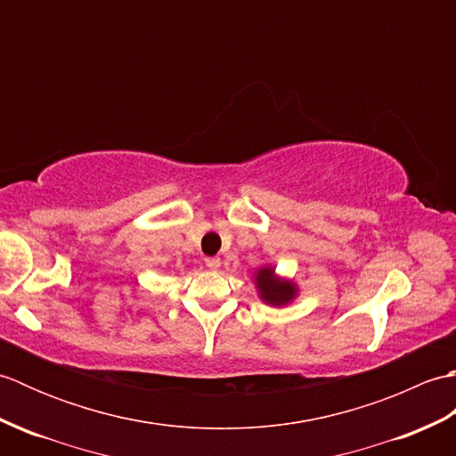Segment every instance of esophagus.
<instances>
[{"label": "esophagus", "mask_w": 456, "mask_h": 456, "mask_svg": "<svg viewBox=\"0 0 456 456\" xmlns=\"http://www.w3.org/2000/svg\"><path fill=\"white\" fill-rule=\"evenodd\" d=\"M206 265H208V268H209V270H219V266H221V258H217V256H209V258H206Z\"/></svg>", "instance_id": "obj_1"}]
</instances>
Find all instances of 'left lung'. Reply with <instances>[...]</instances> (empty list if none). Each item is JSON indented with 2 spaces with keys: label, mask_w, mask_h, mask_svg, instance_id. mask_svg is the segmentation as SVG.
<instances>
[{
  "label": "left lung",
  "mask_w": 456,
  "mask_h": 456,
  "mask_svg": "<svg viewBox=\"0 0 456 456\" xmlns=\"http://www.w3.org/2000/svg\"><path fill=\"white\" fill-rule=\"evenodd\" d=\"M255 284L258 296L268 305H288L297 296V288L292 280H282L274 274V266L256 270Z\"/></svg>",
  "instance_id": "1"
}]
</instances>
